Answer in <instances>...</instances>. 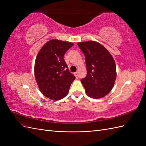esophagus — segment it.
Segmentation results:
<instances>
[{
  "mask_svg": "<svg viewBox=\"0 0 146 146\" xmlns=\"http://www.w3.org/2000/svg\"><path fill=\"white\" fill-rule=\"evenodd\" d=\"M74 75H75V76H76V78H78V71H76L75 73H74Z\"/></svg>",
  "mask_w": 146,
  "mask_h": 146,
  "instance_id": "1",
  "label": "esophagus"
}]
</instances>
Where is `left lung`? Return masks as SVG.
Instances as JSON below:
<instances>
[{
	"label": "left lung",
	"instance_id": "obj_1",
	"mask_svg": "<svg viewBox=\"0 0 146 146\" xmlns=\"http://www.w3.org/2000/svg\"><path fill=\"white\" fill-rule=\"evenodd\" d=\"M78 46L85 57L87 74L81 80L89 97L100 98L112 89L116 78V66L107 49L95 41L80 42Z\"/></svg>",
	"mask_w": 146,
	"mask_h": 146
}]
</instances>
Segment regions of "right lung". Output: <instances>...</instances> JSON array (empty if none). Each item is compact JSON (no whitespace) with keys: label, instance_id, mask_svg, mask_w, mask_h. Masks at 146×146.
Wrapping results in <instances>:
<instances>
[{"label":"right lung","instance_id":"add662e5","mask_svg":"<svg viewBox=\"0 0 146 146\" xmlns=\"http://www.w3.org/2000/svg\"><path fill=\"white\" fill-rule=\"evenodd\" d=\"M73 44L52 39L40 49L36 59L35 74L42 94L58 100L67 95L75 76L70 72L64 55Z\"/></svg>","mask_w":146,"mask_h":146}]
</instances>
